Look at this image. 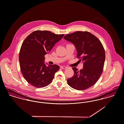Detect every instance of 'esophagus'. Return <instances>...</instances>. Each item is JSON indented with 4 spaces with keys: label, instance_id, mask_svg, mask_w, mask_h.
I'll list each match as a JSON object with an SVG mask.
<instances>
[{
    "label": "esophagus",
    "instance_id": "34e87169",
    "mask_svg": "<svg viewBox=\"0 0 124 124\" xmlns=\"http://www.w3.org/2000/svg\"><path fill=\"white\" fill-rule=\"evenodd\" d=\"M60 68H61V69H66L67 68V67H65V66H61Z\"/></svg>",
    "mask_w": 124,
    "mask_h": 124
}]
</instances>
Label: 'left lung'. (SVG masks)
Listing matches in <instances>:
<instances>
[{
	"instance_id": "left-lung-1",
	"label": "left lung",
	"mask_w": 124,
	"mask_h": 124,
	"mask_svg": "<svg viewBox=\"0 0 124 124\" xmlns=\"http://www.w3.org/2000/svg\"><path fill=\"white\" fill-rule=\"evenodd\" d=\"M64 38L75 45L77 57L84 62L82 69L72 68L74 74L67 80L69 85L78 90L91 87L98 81L104 69L106 55L101 42L87 31H76L65 35Z\"/></svg>"
}]
</instances>
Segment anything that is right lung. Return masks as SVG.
<instances>
[{
  "label": "right lung",
  "instance_id": "add662e5",
  "mask_svg": "<svg viewBox=\"0 0 124 124\" xmlns=\"http://www.w3.org/2000/svg\"><path fill=\"white\" fill-rule=\"evenodd\" d=\"M64 35L46 30H36L24 40L19 54V65L23 77L32 86L41 88L52 82L59 67L57 65L46 67L44 63L45 55Z\"/></svg>",
  "mask_w": 124,
  "mask_h": 124
}]
</instances>
